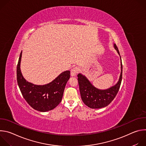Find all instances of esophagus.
<instances>
[{
	"mask_svg": "<svg viewBox=\"0 0 146 146\" xmlns=\"http://www.w3.org/2000/svg\"><path fill=\"white\" fill-rule=\"evenodd\" d=\"M78 72H79L78 68L75 67V68H74L71 69V70H70V74L73 77V76H76L77 74V73H78Z\"/></svg>",
	"mask_w": 146,
	"mask_h": 146,
	"instance_id": "esophagus-1",
	"label": "esophagus"
}]
</instances>
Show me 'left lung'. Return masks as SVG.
Listing matches in <instances>:
<instances>
[{"label":"left lung","instance_id":"1","mask_svg":"<svg viewBox=\"0 0 146 146\" xmlns=\"http://www.w3.org/2000/svg\"><path fill=\"white\" fill-rule=\"evenodd\" d=\"M114 46L119 55L116 44H114ZM121 74L118 82L115 86L105 90H101L95 88L84 76L79 73L77 75L79 89L82 100L85 105L92 109H100L108 106L117 95L121 86L122 76L121 61Z\"/></svg>","mask_w":146,"mask_h":146}]
</instances>
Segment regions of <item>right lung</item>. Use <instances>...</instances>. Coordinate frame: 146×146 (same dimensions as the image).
<instances>
[{
	"label": "right lung",
	"instance_id": "add662e5",
	"mask_svg": "<svg viewBox=\"0 0 146 146\" xmlns=\"http://www.w3.org/2000/svg\"><path fill=\"white\" fill-rule=\"evenodd\" d=\"M22 51L17 67V80L21 94L29 105L35 110L46 112L55 108L62 100L70 72L66 70L60 74L54 80L43 86L35 85L28 82L20 69Z\"/></svg>",
	"mask_w": 146,
	"mask_h": 146
}]
</instances>
